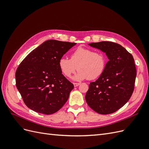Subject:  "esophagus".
<instances>
[{
	"label": "esophagus",
	"mask_w": 149,
	"mask_h": 149,
	"mask_svg": "<svg viewBox=\"0 0 149 149\" xmlns=\"http://www.w3.org/2000/svg\"><path fill=\"white\" fill-rule=\"evenodd\" d=\"M73 84H74V87H77L78 86H79L80 84V83H74Z\"/></svg>",
	"instance_id": "esophagus-1"
}]
</instances>
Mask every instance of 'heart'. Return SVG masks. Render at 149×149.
<instances>
[{
    "instance_id": "1",
    "label": "heart",
    "mask_w": 149,
    "mask_h": 149,
    "mask_svg": "<svg viewBox=\"0 0 149 149\" xmlns=\"http://www.w3.org/2000/svg\"><path fill=\"white\" fill-rule=\"evenodd\" d=\"M106 65V58L102 52L84 47L76 48L71 53L70 60L62 57L58 61L60 70L66 77H70L78 68V73L73 77L76 81L99 78L104 71Z\"/></svg>"
}]
</instances>
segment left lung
<instances>
[{
	"mask_svg": "<svg viewBox=\"0 0 149 149\" xmlns=\"http://www.w3.org/2000/svg\"><path fill=\"white\" fill-rule=\"evenodd\" d=\"M88 45L105 53L109 61L102 74L90 83L86 101L99 114H112L127 102L134 91L137 75L134 58L116 43L100 42Z\"/></svg>",
	"mask_w": 149,
	"mask_h": 149,
	"instance_id": "1",
	"label": "left lung"
}]
</instances>
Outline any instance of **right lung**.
Here are the masks:
<instances>
[{"instance_id":"obj_1","label":"right lung","mask_w":149,"mask_h":149,"mask_svg":"<svg viewBox=\"0 0 149 149\" xmlns=\"http://www.w3.org/2000/svg\"><path fill=\"white\" fill-rule=\"evenodd\" d=\"M76 44L47 40L21 62L15 73L16 86L30 109L52 114L68 100L74 86L63 75L58 61Z\"/></svg>"}]
</instances>
